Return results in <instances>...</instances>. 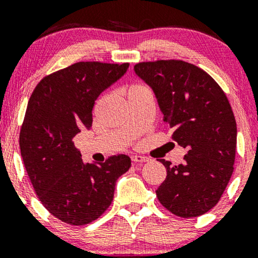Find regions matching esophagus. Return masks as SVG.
Returning a JSON list of instances; mask_svg holds the SVG:
<instances>
[{
    "label": "esophagus",
    "mask_w": 258,
    "mask_h": 258,
    "mask_svg": "<svg viewBox=\"0 0 258 258\" xmlns=\"http://www.w3.org/2000/svg\"><path fill=\"white\" fill-rule=\"evenodd\" d=\"M131 159H132V161L133 162H147V161H149V158H147V156H143V155H132L131 156Z\"/></svg>",
    "instance_id": "obj_1"
}]
</instances>
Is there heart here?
Returning <instances> with one entry per match:
<instances>
[{
    "mask_svg": "<svg viewBox=\"0 0 258 258\" xmlns=\"http://www.w3.org/2000/svg\"><path fill=\"white\" fill-rule=\"evenodd\" d=\"M135 87H136V86H135Z\"/></svg>",
    "mask_w": 258,
    "mask_h": 258,
    "instance_id": "1",
    "label": "heart"
}]
</instances>
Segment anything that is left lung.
<instances>
[{
    "label": "left lung",
    "mask_w": 258,
    "mask_h": 258,
    "mask_svg": "<svg viewBox=\"0 0 258 258\" xmlns=\"http://www.w3.org/2000/svg\"><path fill=\"white\" fill-rule=\"evenodd\" d=\"M135 73L153 90L173 141L186 149L177 166L159 159L167 176L156 197L179 217L206 214L234 170L236 122L227 96L209 74L183 60L138 63Z\"/></svg>",
    "instance_id": "obj_1"
}]
</instances>
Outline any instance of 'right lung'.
Returning <instances> with one entry per match:
<instances>
[{
    "instance_id": "1",
    "label": "right lung",
    "mask_w": 258,
    "mask_h": 258,
    "mask_svg": "<svg viewBox=\"0 0 258 258\" xmlns=\"http://www.w3.org/2000/svg\"><path fill=\"white\" fill-rule=\"evenodd\" d=\"M128 67L79 61L43 78L29 99L20 154L42 205L68 224L85 226L102 216L117 178L131 167L123 154L85 164L73 141L81 128H91L94 102Z\"/></svg>"
}]
</instances>
